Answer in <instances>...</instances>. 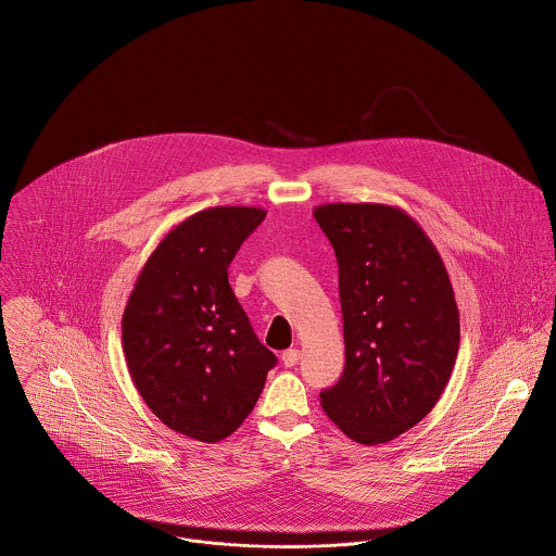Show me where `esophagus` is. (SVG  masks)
I'll return each mask as SVG.
<instances>
[{"label": "esophagus", "mask_w": 556, "mask_h": 556, "mask_svg": "<svg viewBox=\"0 0 556 556\" xmlns=\"http://www.w3.org/2000/svg\"><path fill=\"white\" fill-rule=\"evenodd\" d=\"M298 362H300V351H298V349H287V351L282 353V364H285L287 368L295 366Z\"/></svg>", "instance_id": "esophagus-1"}]
</instances>
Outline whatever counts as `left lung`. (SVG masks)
<instances>
[{
	"mask_svg": "<svg viewBox=\"0 0 556 556\" xmlns=\"http://www.w3.org/2000/svg\"><path fill=\"white\" fill-rule=\"evenodd\" d=\"M315 220L338 258L346 355L320 406L353 441L388 443L450 383L460 344L454 289L439 250L400 207L327 203Z\"/></svg>",
	"mask_w": 556,
	"mask_h": 556,
	"instance_id": "left-lung-1",
	"label": "left lung"
}]
</instances>
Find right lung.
<instances>
[{
    "label": "right lung",
    "mask_w": 556,
    "mask_h": 556,
    "mask_svg": "<svg viewBox=\"0 0 556 556\" xmlns=\"http://www.w3.org/2000/svg\"><path fill=\"white\" fill-rule=\"evenodd\" d=\"M261 207H210L170 229L143 265L122 317L135 388L164 426L203 443L233 434L263 392L276 355L229 285Z\"/></svg>",
    "instance_id": "obj_1"
}]
</instances>
